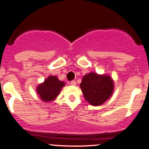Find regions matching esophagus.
<instances>
[{"instance_id": "esophagus-1", "label": "esophagus", "mask_w": 149, "mask_h": 149, "mask_svg": "<svg viewBox=\"0 0 149 149\" xmlns=\"http://www.w3.org/2000/svg\"><path fill=\"white\" fill-rule=\"evenodd\" d=\"M70 84H71V85H76V80H71V82H70Z\"/></svg>"}]
</instances>
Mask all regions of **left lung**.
I'll return each instance as SVG.
<instances>
[{"instance_id": "obj_1", "label": "left lung", "mask_w": 149, "mask_h": 149, "mask_svg": "<svg viewBox=\"0 0 149 149\" xmlns=\"http://www.w3.org/2000/svg\"><path fill=\"white\" fill-rule=\"evenodd\" d=\"M80 86L89 103L100 106L111 96L113 82L109 76H101L92 72L83 76Z\"/></svg>"}]
</instances>
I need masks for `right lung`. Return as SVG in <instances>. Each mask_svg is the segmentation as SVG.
I'll list each match as a JSON object with an SVG mask.
<instances>
[{"label": "right lung", "instance_id": "1", "mask_svg": "<svg viewBox=\"0 0 149 149\" xmlns=\"http://www.w3.org/2000/svg\"><path fill=\"white\" fill-rule=\"evenodd\" d=\"M65 85L64 82L60 81L56 76H49L43 83L39 85L37 92L40 98L44 102H51L55 100L59 95L61 89Z\"/></svg>", "mask_w": 149, "mask_h": 149}]
</instances>
